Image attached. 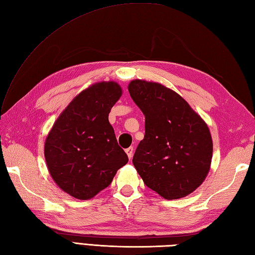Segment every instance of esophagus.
Returning <instances> with one entry per match:
<instances>
[{"label":"esophagus","mask_w":255,"mask_h":255,"mask_svg":"<svg viewBox=\"0 0 255 255\" xmlns=\"http://www.w3.org/2000/svg\"><path fill=\"white\" fill-rule=\"evenodd\" d=\"M126 153H127L128 157L131 158V157H132V154H133V147H132V146L127 147V149H126Z\"/></svg>","instance_id":"34e87169"}]
</instances>
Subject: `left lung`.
<instances>
[{
    "label": "left lung",
    "instance_id": "obj_1",
    "mask_svg": "<svg viewBox=\"0 0 255 255\" xmlns=\"http://www.w3.org/2000/svg\"><path fill=\"white\" fill-rule=\"evenodd\" d=\"M130 97L145 117L132 163L144 185L167 200L194 191L208 175L213 143L206 124L179 94L156 82L133 80Z\"/></svg>",
    "mask_w": 255,
    "mask_h": 255
}]
</instances>
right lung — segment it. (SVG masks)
<instances>
[{
    "instance_id": "obj_1",
    "label": "right lung",
    "mask_w": 255,
    "mask_h": 255,
    "mask_svg": "<svg viewBox=\"0 0 255 255\" xmlns=\"http://www.w3.org/2000/svg\"><path fill=\"white\" fill-rule=\"evenodd\" d=\"M121 96V87L113 81L88 88L65 109L45 140L44 156L53 180L76 199L93 198L128 162L109 122Z\"/></svg>"
}]
</instances>
